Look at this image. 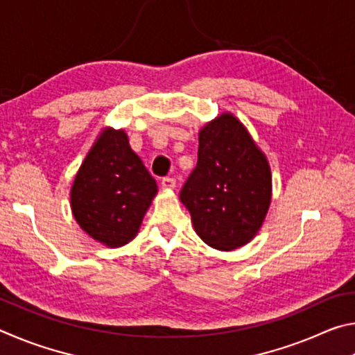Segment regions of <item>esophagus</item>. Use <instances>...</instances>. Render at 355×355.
<instances>
[{
  "mask_svg": "<svg viewBox=\"0 0 355 355\" xmlns=\"http://www.w3.org/2000/svg\"><path fill=\"white\" fill-rule=\"evenodd\" d=\"M161 186H163L164 189H173L175 188V178L164 177L163 180H161Z\"/></svg>",
  "mask_w": 355,
  "mask_h": 355,
  "instance_id": "1",
  "label": "esophagus"
}]
</instances>
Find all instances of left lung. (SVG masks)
Returning a JSON list of instances; mask_svg holds the SVG:
<instances>
[{
    "label": "left lung",
    "mask_w": 355,
    "mask_h": 355,
    "mask_svg": "<svg viewBox=\"0 0 355 355\" xmlns=\"http://www.w3.org/2000/svg\"><path fill=\"white\" fill-rule=\"evenodd\" d=\"M180 200L211 248L232 250L254 238L271 202V171L238 119L222 114L200 130L197 166Z\"/></svg>",
    "instance_id": "1"
}]
</instances>
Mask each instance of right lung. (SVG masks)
Masks as SVG:
<instances>
[{
	"mask_svg": "<svg viewBox=\"0 0 355 355\" xmlns=\"http://www.w3.org/2000/svg\"><path fill=\"white\" fill-rule=\"evenodd\" d=\"M158 191L123 131L106 130L86 156L71 186V209L78 224L110 248L136 236Z\"/></svg>",
	"mask_w": 355,
	"mask_h": 355,
	"instance_id": "1",
	"label": "right lung"
}]
</instances>
